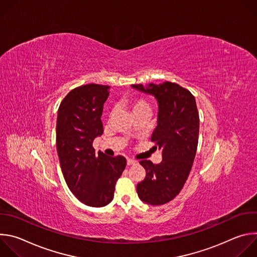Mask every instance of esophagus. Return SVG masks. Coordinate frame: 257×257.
I'll use <instances>...</instances> for the list:
<instances>
[{
	"label": "esophagus",
	"mask_w": 257,
	"mask_h": 257,
	"mask_svg": "<svg viewBox=\"0 0 257 257\" xmlns=\"http://www.w3.org/2000/svg\"><path fill=\"white\" fill-rule=\"evenodd\" d=\"M137 162L134 161V160H131V159H128L127 160V166H131V165H135Z\"/></svg>",
	"instance_id": "obj_1"
}]
</instances>
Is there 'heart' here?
<instances>
[{
    "label": "heart",
    "mask_w": 257,
    "mask_h": 257,
    "mask_svg": "<svg viewBox=\"0 0 257 257\" xmlns=\"http://www.w3.org/2000/svg\"><path fill=\"white\" fill-rule=\"evenodd\" d=\"M129 103L132 107V111H133L134 115L142 113V112H150L151 113L152 103L149 99L142 98V97H140V98L132 97L129 99Z\"/></svg>",
    "instance_id": "1"
}]
</instances>
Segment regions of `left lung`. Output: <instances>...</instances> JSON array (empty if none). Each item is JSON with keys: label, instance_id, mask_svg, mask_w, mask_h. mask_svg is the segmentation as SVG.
<instances>
[{"label": "left lung", "instance_id": "8db88e82", "mask_svg": "<svg viewBox=\"0 0 257 257\" xmlns=\"http://www.w3.org/2000/svg\"><path fill=\"white\" fill-rule=\"evenodd\" d=\"M132 87L155 95L159 102L158 126L152 141L163 157L158 165L148 160L139 162L146 176L137 184V194L145 203L165 204L182 190L196 155L199 115L195 97L188 89L169 81Z\"/></svg>", "mask_w": 257, "mask_h": 257}]
</instances>
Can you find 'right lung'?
<instances>
[{"label": "right lung", "instance_id": "1", "mask_svg": "<svg viewBox=\"0 0 257 257\" xmlns=\"http://www.w3.org/2000/svg\"><path fill=\"white\" fill-rule=\"evenodd\" d=\"M108 85L95 83L72 89L62 100L57 118V152L71 192L92 207L114 198L115 186L126 167L122 156L95 155L92 142L103 132L100 120Z\"/></svg>", "mask_w": 257, "mask_h": 257}]
</instances>
